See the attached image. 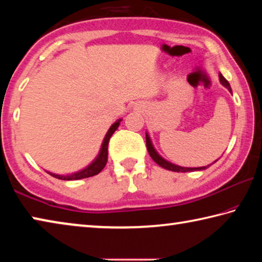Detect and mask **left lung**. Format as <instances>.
Here are the masks:
<instances>
[{
	"mask_svg": "<svg viewBox=\"0 0 262 262\" xmlns=\"http://www.w3.org/2000/svg\"><path fill=\"white\" fill-rule=\"evenodd\" d=\"M219 77H220V82L222 83V85H224V86L227 88L228 90L232 94L231 86H230V84H229V82L227 81V79H225V78L223 77V75H222V74L220 73ZM145 142H147V149H148V152H149V155H150V157H151V158L154 159V161L158 164L159 166H162L163 168H166V170H170V171H173V172H192V171L206 170L207 167H209V166L211 165V164H210V165L202 166V167H183V166L176 165V164H173V163L167 162L166 159H164V158L161 156V155H159V154L156 151V149L154 148L152 142H151V140H150V136H149L148 133H145ZM215 162H217V159H216ZM215 162H214V163H215Z\"/></svg>",
	"mask_w": 262,
	"mask_h": 262,
	"instance_id": "8db88e82",
	"label": "left lung"
}]
</instances>
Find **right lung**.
<instances>
[{"label": "right lung", "instance_id": "obj_1", "mask_svg": "<svg viewBox=\"0 0 262 262\" xmlns=\"http://www.w3.org/2000/svg\"><path fill=\"white\" fill-rule=\"evenodd\" d=\"M120 122H121V119H119V120L115 121L113 125L110 127V129L107 130V133H106V135L104 137L103 143H101L98 156L95 158V161L91 164H89L86 167H84L83 170L75 172V173H72V174H66V176L64 174H55V173H52V172H48V171H47V173L51 174L52 177H54V178L61 179V180H78V179L89 178V177H94L96 174H98L99 172L105 167L106 163H107L108 141L111 139V136L113 135V133L118 129Z\"/></svg>", "mask_w": 262, "mask_h": 262}]
</instances>
